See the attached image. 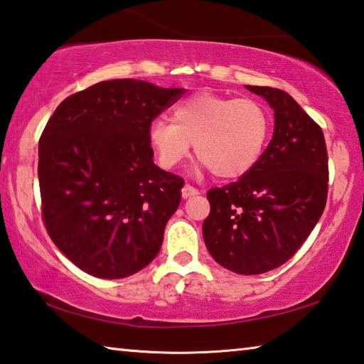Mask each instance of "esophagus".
<instances>
[{
	"label": "esophagus",
	"mask_w": 364,
	"mask_h": 364,
	"mask_svg": "<svg viewBox=\"0 0 364 364\" xmlns=\"http://www.w3.org/2000/svg\"><path fill=\"white\" fill-rule=\"evenodd\" d=\"M197 194H199V189L191 186V184H184L181 189V196L184 197V199H188V197H191V196H197Z\"/></svg>",
	"instance_id": "34e87169"
}]
</instances>
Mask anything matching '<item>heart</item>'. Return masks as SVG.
<instances>
[{
	"label": "heart",
	"mask_w": 364,
	"mask_h": 364,
	"mask_svg": "<svg viewBox=\"0 0 364 364\" xmlns=\"http://www.w3.org/2000/svg\"><path fill=\"white\" fill-rule=\"evenodd\" d=\"M268 132L269 117L260 102L199 91L176 104L171 122L152 120L147 136L164 168L181 164L194 143L196 156L215 176L232 180L258 162Z\"/></svg>",
	"instance_id": "1"
}]
</instances>
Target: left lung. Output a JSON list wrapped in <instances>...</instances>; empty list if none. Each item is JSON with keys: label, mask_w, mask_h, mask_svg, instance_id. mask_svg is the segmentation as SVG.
<instances>
[{"label": "left lung", "mask_w": 364, "mask_h": 364, "mask_svg": "<svg viewBox=\"0 0 364 364\" xmlns=\"http://www.w3.org/2000/svg\"><path fill=\"white\" fill-rule=\"evenodd\" d=\"M274 109V132L237 181L208 189L204 241L215 262L237 274L281 267L306 241L328 200V149L321 127L286 91L247 86Z\"/></svg>", "instance_id": "1"}]
</instances>
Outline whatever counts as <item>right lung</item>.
I'll list each match as a JSON object with an SVG mask.
<instances>
[{"mask_svg": "<svg viewBox=\"0 0 364 364\" xmlns=\"http://www.w3.org/2000/svg\"><path fill=\"white\" fill-rule=\"evenodd\" d=\"M183 95L107 80L67 97L48 120L38 143L43 223L85 273L127 278L162 247L184 180L154 164L147 133Z\"/></svg>", "mask_w": 364, "mask_h": 364, "instance_id": "1", "label": "right lung"}]
</instances>
